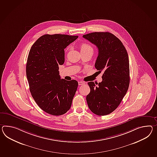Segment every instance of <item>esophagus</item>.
Masks as SVG:
<instances>
[{"mask_svg":"<svg viewBox=\"0 0 157 157\" xmlns=\"http://www.w3.org/2000/svg\"><path fill=\"white\" fill-rule=\"evenodd\" d=\"M85 84V82H83V81H79L78 82V84L79 85V86H81V85H83V84Z\"/></svg>","mask_w":157,"mask_h":157,"instance_id":"1","label":"esophagus"}]
</instances>
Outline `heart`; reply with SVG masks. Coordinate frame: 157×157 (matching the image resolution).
I'll use <instances>...</instances> for the list:
<instances>
[{
  "mask_svg": "<svg viewBox=\"0 0 157 157\" xmlns=\"http://www.w3.org/2000/svg\"><path fill=\"white\" fill-rule=\"evenodd\" d=\"M80 52H92L94 51V48L90 44L86 42H83L80 44Z\"/></svg>",
  "mask_w": 157,
  "mask_h": 157,
  "instance_id": "b5f03b06",
  "label": "heart"
}]
</instances>
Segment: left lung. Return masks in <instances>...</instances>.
<instances>
[{"mask_svg": "<svg viewBox=\"0 0 157 157\" xmlns=\"http://www.w3.org/2000/svg\"><path fill=\"white\" fill-rule=\"evenodd\" d=\"M83 37L98 48L95 66L100 72L103 71L101 82L88 83L90 92L86 96L87 104L96 115H108L118 107L129 88L128 54L121 41L109 32H92Z\"/></svg>", "mask_w": 157, "mask_h": 157, "instance_id": "1", "label": "left lung"}]
</instances>
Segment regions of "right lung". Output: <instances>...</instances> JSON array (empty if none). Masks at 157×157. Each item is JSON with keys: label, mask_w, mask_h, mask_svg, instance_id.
<instances>
[{"label": "right lung", "mask_w": 157, "mask_h": 157, "mask_svg": "<svg viewBox=\"0 0 157 157\" xmlns=\"http://www.w3.org/2000/svg\"><path fill=\"white\" fill-rule=\"evenodd\" d=\"M78 36L45 35L31 47L26 65L29 90L39 107L54 116L69 111L77 91V80L61 79L59 65L65 62V50Z\"/></svg>", "instance_id": "obj_1"}]
</instances>
